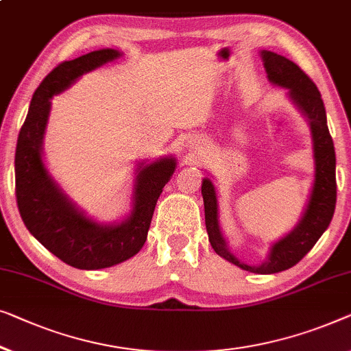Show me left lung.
<instances>
[{
  "label": "left lung",
  "mask_w": 351,
  "mask_h": 351,
  "mask_svg": "<svg viewBox=\"0 0 351 351\" xmlns=\"http://www.w3.org/2000/svg\"><path fill=\"white\" fill-rule=\"evenodd\" d=\"M261 58L264 68H266L267 79L278 87L288 90V96L298 106L299 110L307 117L308 125H311L315 179L306 212L302 213L301 220L293 231H289L285 237L274 243L266 261L261 263L260 266H248L232 255L221 234L220 225H218L217 193L209 179L202 180L201 193L202 199H204L206 230L209 234L210 245L217 255L236 264L243 271L276 274L287 271L301 261L312 250V247L332 220L337 197L336 152H334V142L328 130L326 110H324L322 95L312 79L296 63L282 55L263 50Z\"/></svg>",
  "instance_id": "1"
}]
</instances>
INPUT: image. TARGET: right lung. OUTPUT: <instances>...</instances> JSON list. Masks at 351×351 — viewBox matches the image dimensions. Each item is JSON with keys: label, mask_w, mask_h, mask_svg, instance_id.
Wrapping results in <instances>:
<instances>
[{"label": "right lung", "mask_w": 351, "mask_h": 351, "mask_svg": "<svg viewBox=\"0 0 351 351\" xmlns=\"http://www.w3.org/2000/svg\"><path fill=\"white\" fill-rule=\"evenodd\" d=\"M101 49L60 63L34 91L15 149V197L28 231L63 263L77 269H104L130 260L147 241L156 201L174 174L176 158L141 163L133 191V210L123 221L101 225L79 210L64 195L43 161V139L50 98L71 87L80 75L120 57Z\"/></svg>", "instance_id": "right-lung-1"}]
</instances>
